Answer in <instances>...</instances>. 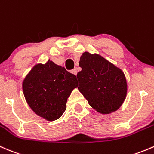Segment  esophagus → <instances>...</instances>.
<instances>
[{"label":"esophagus","instance_id":"34e87169","mask_svg":"<svg viewBox=\"0 0 154 154\" xmlns=\"http://www.w3.org/2000/svg\"><path fill=\"white\" fill-rule=\"evenodd\" d=\"M77 72H78V71H77L76 68H75V69H72V70H71V73L74 74L75 75H77Z\"/></svg>","mask_w":154,"mask_h":154}]
</instances>
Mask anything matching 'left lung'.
<instances>
[{
  "label": "left lung",
  "instance_id": "1",
  "mask_svg": "<svg viewBox=\"0 0 154 154\" xmlns=\"http://www.w3.org/2000/svg\"><path fill=\"white\" fill-rule=\"evenodd\" d=\"M79 66L78 89L90 106L101 114L118 110L127 92L124 72L100 54L88 51L81 56Z\"/></svg>",
  "mask_w": 154,
  "mask_h": 154
}]
</instances>
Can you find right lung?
Here are the masks:
<instances>
[{"label":"right lung","mask_w":154,"mask_h":154,"mask_svg":"<svg viewBox=\"0 0 154 154\" xmlns=\"http://www.w3.org/2000/svg\"><path fill=\"white\" fill-rule=\"evenodd\" d=\"M76 87V76L50 60L45 64L35 65L22 83L28 106L48 121L63 115L68 97Z\"/></svg>","instance_id":"right-lung-1"}]
</instances>
